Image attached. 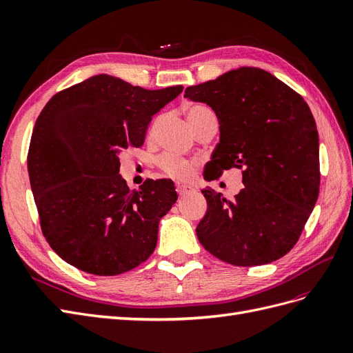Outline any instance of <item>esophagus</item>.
Segmentation results:
<instances>
[{"label":"esophagus","instance_id":"34e87169","mask_svg":"<svg viewBox=\"0 0 353 353\" xmlns=\"http://www.w3.org/2000/svg\"><path fill=\"white\" fill-rule=\"evenodd\" d=\"M193 191H194V188L190 185H176V193L179 196H185L188 193H193Z\"/></svg>","mask_w":353,"mask_h":353}]
</instances>
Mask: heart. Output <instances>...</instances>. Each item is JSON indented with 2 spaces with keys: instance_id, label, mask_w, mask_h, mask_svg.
<instances>
[{
  "instance_id": "heart-1",
  "label": "heart",
  "mask_w": 353,
  "mask_h": 353,
  "mask_svg": "<svg viewBox=\"0 0 353 353\" xmlns=\"http://www.w3.org/2000/svg\"><path fill=\"white\" fill-rule=\"evenodd\" d=\"M213 114L210 109H208L206 105H191V108L187 110V117L190 121V125H193L197 119L203 116H209ZM157 122L153 125L152 132L156 130ZM159 168L163 170L166 175L170 178H174L176 181H190L194 176L196 172V163L194 162H188V160L179 159L175 154H165L159 159Z\"/></svg>"
}]
</instances>
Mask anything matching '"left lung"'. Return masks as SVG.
I'll list each match as a JSON object with an SVG mask.
<instances>
[{"mask_svg":"<svg viewBox=\"0 0 353 353\" xmlns=\"http://www.w3.org/2000/svg\"><path fill=\"white\" fill-rule=\"evenodd\" d=\"M184 97L216 113L221 140L208 181L236 168L244 188L228 200L201 190L208 212L196 228L199 241L236 266L274 262L290 252L319 193V143L307 103L274 74L240 68L188 87Z\"/></svg>","mask_w":353,"mask_h":353,"instance_id":"obj_1","label":"left lung"}]
</instances>
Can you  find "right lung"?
<instances>
[{"mask_svg":"<svg viewBox=\"0 0 353 353\" xmlns=\"http://www.w3.org/2000/svg\"><path fill=\"white\" fill-rule=\"evenodd\" d=\"M181 92V85L152 91L97 74L42 109L30 137L29 179L41 231L63 261L108 276L150 258L176 191L165 178L130 190L117 153L141 147L153 114Z\"/></svg>","mask_w":353,"mask_h":353,"instance_id":"right-lung-1","label":"right lung"}]
</instances>
